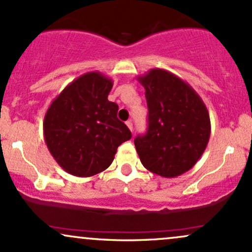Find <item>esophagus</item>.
<instances>
[{"mask_svg":"<svg viewBox=\"0 0 252 252\" xmlns=\"http://www.w3.org/2000/svg\"><path fill=\"white\" fill-rule=\"evenodd\" d=\"M126 126L129 128L130 131H132V122H131V121H126Z\"/></svg>","mask_w":252,"mask_h":252,"instance_id":"34e87169","label":"esophagus"}]
</instances>
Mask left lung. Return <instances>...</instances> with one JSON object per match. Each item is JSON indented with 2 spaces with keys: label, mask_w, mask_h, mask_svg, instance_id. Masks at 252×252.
Returning <instances> with one entry per match:
<instances>
[{
  "label": "left lung",
  "mask_w": 252,
  "mask_h": 252,
  "mask_svg": "<svg viewBox=\"0 0 252 252\" xmlns=\"http://www.w3.org/2000/svg\"><path fill=\"white\" fill-rule=\"evenodd\" d=\"M138 82L146 89L148 130L134 140L144 168L175 178L192 168L211 135L206 105L192 86L162 68H152Z\"/></svg>",
  "instance_id": "obj_1"
}]
</instances>
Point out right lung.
Returning a JSON list of instances; mask_svg holds the SVG:
<instances>
[{
    "label": "right lung",
    "mask_w": 252,
    "mask_h": 252,
    "mask_svg": "<svg viewBox=\"0 0 252 252\" xmlns=\"http://www.w3.org/2000/svg\"><path fill=\"white\" fill-rule=\"evenodd\" d=\"M112 80L88 72L58 94L43 118V137L63 170L80 178L96 175L112 163L120 144L131 132L108 99Z\"/></svg>",
    "instance_id": "obj_1"
}]
</instances>
